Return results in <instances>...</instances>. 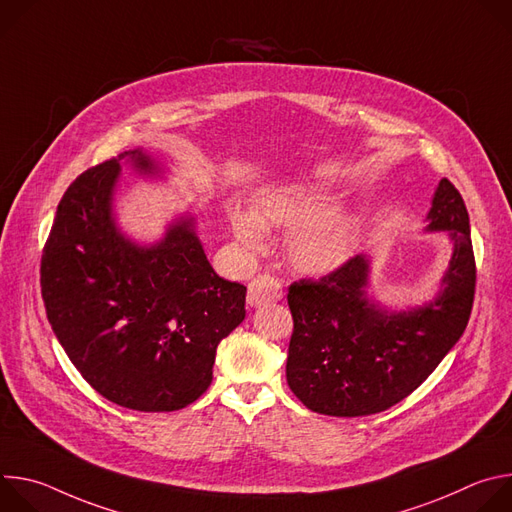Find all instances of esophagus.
<instances>
[{
    "label": "esophagus",
    "mask_w": 512,
    "mask_h": 512,
    "mask_svg": "<svg viewBox=\"0 0 512 512\" xmlns=\"http://www.w3.org/2000/svg\"><path fill=\"white\" fill-rule=\"evenodd\" d=\"M283 291H281V283L275 277L269 275H259L249 283V291H247V304L251 308H263L267 304H273L277 300H281Z\"/></svg>",
    "instance_id": "esophagus-1"
}]
</instances>
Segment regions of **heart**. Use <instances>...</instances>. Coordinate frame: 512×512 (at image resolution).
Masks as SVG:
<instances>
[{"instance_id":"obj_1","label":"heart","mask_w":512,"mask_h":512,"mask_svg":"<svg viewBox=\"0 0 512 512\" xmlns=\"http://www.w3.org/2000/svg\"><path fill=\"white\" fill-rule=\"evenodd\" d=\"M229 223L235 239L249 253L269 245V229H289L285 257L306 275H330L344 267L358 243L352 218L338 212L336 204L302 184H273L257 194L255 208L229 206Z\"/></svg>"}]
</instances>
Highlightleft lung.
Listing matches in <instances>:
<instances>
[{
	"label": "left lung",
	"mask_w": 512,
	"mask_h": 512,
	"mask_svg": "<svg viewBox=\"0 0 512 512\" xmlns=\"http://www.w3.org/2000/svg\"><path fill=\"white\" fill-rule=\"evenodd\" d=\"M425 221L427 233L450 237L452 257L437 294L421 306L391 310L369 296V255L320 281L289 285L294 334L285 375L308 409L334 417L385 411L411 395L464 334L476 265L468 210L450 180L437 184Z\"/></svg>",
	"instance_id": "8db88e82"
}]
</instances>
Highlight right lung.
<instances>
[{
	"label": "right lung",
	"instance_id": "add662e5",
	"mask_svg": "<svg viewBox=\"0 0 512 512\" xmlns=\"http://www.w3.org/2000/svg\"><path fill=\"white\" fill-rule=\"evenodd\" d=\"M121 162L164 178L148 152L129 150L64 192L44 247L48 322L85 381L135 411H176L212 383L216 346L245 320L247 287L218 277L196 221L180 214L154 243L117 223Z\"/></svg>",
	"mask_w": 512,
	"mask_h": 512
}]
</instances>
